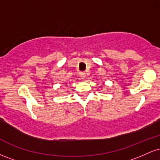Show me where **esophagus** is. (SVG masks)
<instances>
[{
    "label": "esophagus",
    "instance_id": "obj_1",
    "mask_svg": "<svg viewBox=\"0 0 160 160\" xmlns=\"http://www.w3.org/2000/svg\"><path fill=\"white\" fill-rule=\"evenodd\" d=\"M80 77L81 79H84L86 78V73L82 71V72H80Z\"/></svg>",
    "mask_w": 160,
    "mask_h": 160
}]
</instances>
